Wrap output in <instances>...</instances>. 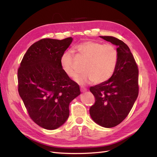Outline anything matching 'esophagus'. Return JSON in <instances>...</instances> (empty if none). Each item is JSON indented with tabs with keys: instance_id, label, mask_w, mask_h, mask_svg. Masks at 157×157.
<instances>
[{
	"instance_id": "1",
	"label": "esophagus",
	"mask_w": 157,
	"mask_h": 157,
	"mask_svg": "<svg viewBox=\"0 0 157 157\" xmlns=\"http://www.w3.org/2000/svg\"><path fill=\"white\" fill-rule=\"evenodd\" d=\"M80 90L82 91V92H86L87 91V89H86V88H84V87H83V86H82V87H80Z\"/></svg>"
}]
</instances>
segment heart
<instances>
[{"mask_svg": "<svg viewBox=\"0 0 157 157\" xmlns=\"http://www.w3.org/2000/svg\"><path fill=\"white\" fill-rule=\"evenodd\" d=\"M78 59L86 61V73L76 79L81 84L94 81L96 84H102L111 78L114 73L118 60V53L111 44H102L96 41H86L75 47ZM63 71L71 78H76L82 71L77 65L75 56L71 51H65L60 59Z\"/></svg>", "mask_w": 157, "mask_h": 157, "instance_id": "b5f03b06", "label": "heart"}]
</instances>
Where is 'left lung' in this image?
<instances>
[{
	"instance_id": "left-lung-1",
	"label": "left lung",
	"mask_w": 157,
	"mask_h": 157,
	"mask_svg": "<svg viewBox=\"0 0 157 157\" xmlns=\"http://www.w3.org/2000/svg\"><path fill=\"white\" fill-rule=\"evenodd\" d=\"M100 37L117 46L118 60L111 78L90 88L95 97L90 115L97 124L110 128L125 119L138 98V69L134 56L124 42L113 36Z\"/></svg>"
}]
</instances>
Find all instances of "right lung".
<instances>
[{
	"label": "right lung",
	"mask_w": 157,
	"mask_h": 157,
	"mask_svg": "<svg viewBox=\"0 0 157 157\" xmlns=\"http://www.w3.org/2000/svg\"><path fill=\"white\" fill-rule=\"evenodd\" d=\"M71 37L44 38L34 43L17 71L18 92L31 119L46 129L59 128L68 119L69 103L80 94L79 85L63 71L60 59Z\"/></svg>",
	"instance_id": "1"
}]
</instances>
